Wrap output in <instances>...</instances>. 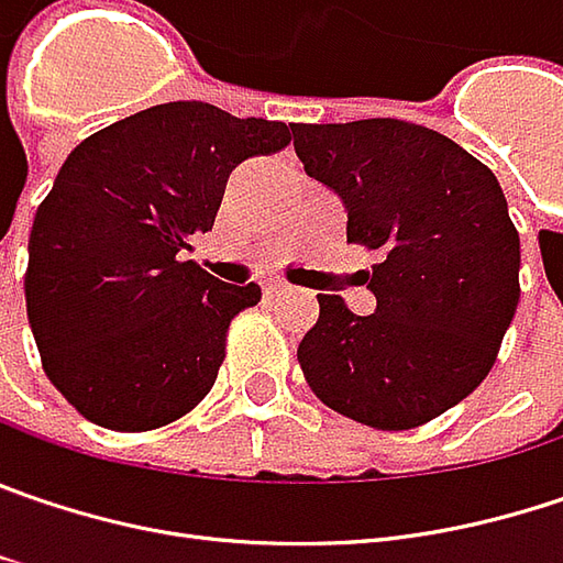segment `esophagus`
<instances>
[{
    "instance_id": "obj_1",
    "label": "esophagus",
    "mask_w": 563,
    "mask_h": 563,
    "mask_svg": "<svg viewBox=\"0 0 563 563\" xmlns=\"http://www.w3.org/2000/svg\"><path fill=\"white\" fill-rule=\"evenodd\" d=\"M264 292L274 299V296H286V292H292V286H289L286 280H267L264 283Z\"/></svg>"
}]
</instances>
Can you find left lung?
<instances>
[{
  "instance_id": "obj_1",
  "label": "left lung",
  "mask_w": 563,
  "mask_h": 563,
  "mask_svg": "<svg viewBox=\"0 0 563 563\" xmlns=\"http://www.w3.org/2000/svg\"><path fill=\"white\" fill-rule=\"evenodd\" d=\"M306 175L347 210V242L379 251L376 312L318 296L299 344L314 395L356 423L411 430L490 373L519 302V232L494 172L449 136L395 117L296 123Z\"/></svg>"
}]
</instances>
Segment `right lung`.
<instances>
[{"instance_id":"add662e5","label":"right lung","mask_w":563,"mask_h":563,"mask_svg":"<svg viewBox=\"0 0 563 563\" xmlns=\"http://www.w3.org/2000/svg\"><path fill=\"white\" fill-rule=\"evenodd\" d=\"M289 130L168 101L69 152L34 216L24 299L44 373L85 420L143 433L207 398L261 286L216 280L187 261L190 239L213 229L229 175Z\"/></svg>"}]
</instances>
